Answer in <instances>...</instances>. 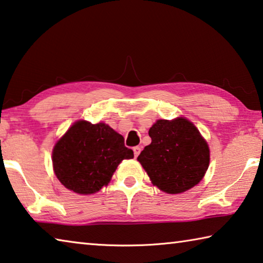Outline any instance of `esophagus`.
<instances>
[{"instance_id":"34e87169","label":"esophagus","mask_w":263,"mask_h":263,"mask_svg":"<svg viewBox=\"0 0 263 263\" xmlns=\"http://www.w3.org/2000/svg\"><path fill=\"white\" fill-rule=\"evenodd\" d=\"M133 152H134L135 157H137L141 153V147H134V148H133Z\"/></svg>"}]
</instances>
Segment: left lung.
<instances>
[{
  "mask_svg": "<svg viewBox=\"0 0 263 263\" xmlns=\"http://www.w3.org/2000/svg\"><path fill=\"white\" fill-rule=\"evenodd\" d=\"M152 143L137 160L154 185L167 193L189 190L204 177L210 150L198 129L189 120H158L149 129Z\"/></svg>",
  "mask_w": 263,
  "mask_h": 263,
  "instance_id": "8db88e82",
  "label": "left lung"
}]
</instances>
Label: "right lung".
<instances>
[{
	"label": "right lung",
	"instance_id": "obj_1",
	"mask_svg": "<svg viewBox=\"0 0 263 263\" xmlns=\"http://www.w3.org/2000/svg\"><path fill=\"white\" fill-rule=\"evenodd\" d=\"M134 157L122 135L105 123L78 121L54 145L53 170L64 186L80 195L109 183L122 160Z\"/></svg>",
	"mask_w": 263,
	"mask_h": 263
}]
</instances>
